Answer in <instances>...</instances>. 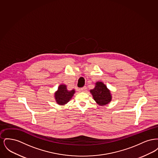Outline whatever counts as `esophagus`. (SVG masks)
I'll return each instance as SVG.
<instances>
[{
	"mask_svg": "<svg viewBox=\"0 0 158 158\" xmlns=\"http://www.w3.org/2000/svg\"><path fill=\"white\" fill-rule=\"evenodd\" d=\"M86 90H87V88H86V86L83 87L82 88H81V89H80V91H81V92H86Z\"/></svg>",
	"mask_w": 158,
	"mask_h": 158,
	"instance_id": "obj_1",
	"label": "esophagus"
}]
</instances>
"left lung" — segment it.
Segmentation results:
<instances>
[{
    "label": "left lung",
    "mask_w": 158,
    "mask_h": 158,
    "mask_svg": "<svg viewBox=\"0 0 158 158\" xmlns=\"http://www.w3.org/2000/svg\"><path fill=\"white\" fill-rule=\"evenodd\" d=\"M92 97L98 105L104 106L108 104L112 100V94L105 84L98 81L95 83V88L90 90Z\"/></svg>",
    "instance_id": "8db88e82"
}]
</instances>
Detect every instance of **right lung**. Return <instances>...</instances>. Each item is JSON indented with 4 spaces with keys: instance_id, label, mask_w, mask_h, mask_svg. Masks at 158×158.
<instances>
[{
    "instance_id": "right-lung-1",
    "label": "right lung",
    "mask_w": 158,
    "mask_h": 158,
    "mask_svg": "<svg viewBox=\"0 0 158 158\" xmlns=\"http://www.w3.org/2000/svg\"><path fill=\"white\" fill-rule=\"evenodd\" d=\"M75 93V90H68L67 86L65 84H61L57 90L54 93V98L57 104L64 105L72 98Z\"/></svg>"
}]
</instances>
